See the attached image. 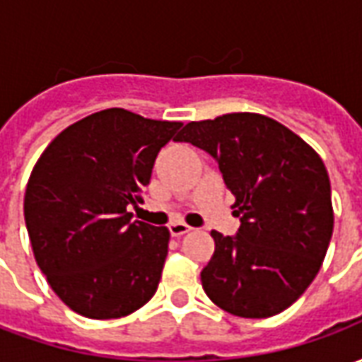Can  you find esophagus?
Wrapping results in <instances>:
<instances>
[{
  "mask_svg": "<svg viewBox=\"0 0 362 362\" xmlns=\"http://www.w3.org/2000/svg\"><path fill=\"white\" fill-rule=\"evenodd\" d=\"M168 230H170V235L173 236H182L186 235V233H189L192 227H188L186 223H173V225L168 227Z\"/></svg>",
  "mask_w": 362,
  "mask_h": 362,
  "instance_id": "1",
  "label": "esophagus"
}]
</instances>
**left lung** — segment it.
<instances>
[{"label": "left lung", "mask_w": 362, "mask_h": 362, "mask_svg": "<svg viewBox=\"0 0 362 362\" xmlns=\"http://www.w3.org/2000/svg\"><path fill=\"white\" fill-rule=\"evenodd\" d=\"M174 141L209 153L236 197V235L211 230L215 252L202 272L207 296L240 318L288 308L320 272L334 233L322 158L288 127L252 112L189 122Z\"/></svg>", "instance_id": "1"}]
</instances>
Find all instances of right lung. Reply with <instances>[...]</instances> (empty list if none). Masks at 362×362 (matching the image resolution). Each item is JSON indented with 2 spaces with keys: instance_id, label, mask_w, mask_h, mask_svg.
I'll use <instances>...</instances> for the list:
<instances>
[{
  "instance_id": "obj_1",
  "label": "right lung",
  "mask_w": 362,
  "mask_h": 362,
  "mask_svg": "<svg viewBox=\"0 0 362 362\" xmlns=\"http://www.w3.org/2000/svg\"><path fill=\"white\" fill-rule=\"evenodd\" d=\"M180 122L108 108L66 127L28 178L25 223L38 267L77 314L122 318L149 303L170 233L132 221L158 151Z\"/></svg>"
}]
</instances>
